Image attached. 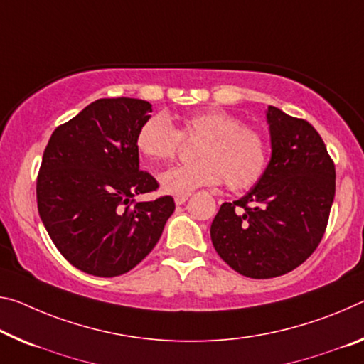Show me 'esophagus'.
Returning <instances> with one entry per match:
<instances>
[{"label": "esophagus", "mask_w": 364, "mask_h": 364, "mask_svg": "<svg viewBox=\"0 0 364 364\" xmlns=\"http://www.w3.org/2000/svg\"><path fill=\"white\" fill-rule=\"evenodd\" d=\"M189 196H191V194H178V196H175V204L176 205L184 204L189 199Z\"/></svg>", "instance_id": "34e87169"}]
</instances>
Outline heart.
Masks as SVG:
<instances>
[{"instance_id": "obj_1", "label": "heart", "mask_w": 364, "mask_h": 364, "mask_svg": "<svg viewBox=\"0 0 364 364\" xmlns=\"http://www.w3.org/2000/svg\"><path fill=\"white\" fill-rule=\"evenodd\" d=\"M181 137L200 139L194 149L198 161L160 173L161 191L166 194H189L198 188L215 186L223 178L230 189L243 191L259 181L267 166L269 147L262 132L217 108L184 114L180 129L165 114H154L137 131L136 147L157 164L175 157Z\"/></svg>"}]
</instances>
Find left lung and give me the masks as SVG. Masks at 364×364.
<instances>
[{"label": "left lung", "instance_id": "left-lung-1", "mask_svg": "<svg viewBox=\"0 0 364 364\" xmlns=\"http://www.w3.org/2000/svg\"><path fill=\"white\" fill-rule=\"evenodd\" d=\"M270 160L264 175L233 203H223L210 238L225 262L251 279H272L313 255L336 196V166L308 121L265 109Z\"/></svg>", "mask_w": 364, "mask_h": 364}]
</instances>
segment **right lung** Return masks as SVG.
<instances>
[{
	"mask_svg": "<svg viewBox=\"0 0 364 364\" xmlns=\"http://www.w3.org/2000/svg\"><path fill=\"white\" fill-rule=\"evenodd\" d=\"M146 100L99 99L58 126L37 178L40 218L74 267L117 277L136 267L160 240L175 200L136 203L159 188L139 168L136 136L151 118Z\"/></svg>",
	"mask_w": 364,
	"mask_h": 364,
	"instance_id": "1",
	"label": "right lung"
}]
</instances>
